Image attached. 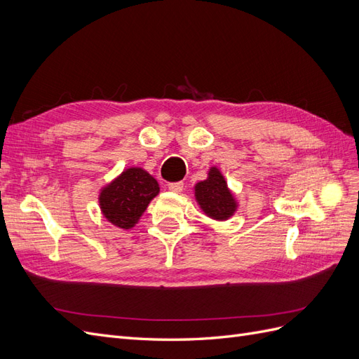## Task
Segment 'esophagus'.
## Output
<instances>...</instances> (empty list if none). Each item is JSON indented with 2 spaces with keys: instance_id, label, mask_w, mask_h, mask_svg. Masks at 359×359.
<instances>
[{
  "instance_id": "obj_1",
  "label": "esophagus",
  "mask_w": 359,
  "mask_h": 359,
  "mask_svg": "<svg viewBox=\"0 0 359 359\" xmlns=\"http://www.w3.org/2000/svg\"><path fill=\"white\" fill-rule=\"evenodd\" d=\"M168 189L170 191H173V193H180L184 189V184L182 182H169L168 184Z\"/></svg>"
}]
</instances>
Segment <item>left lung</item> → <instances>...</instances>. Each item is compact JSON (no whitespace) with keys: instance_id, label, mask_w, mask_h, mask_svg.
<instances>
[{"instance_id":"obj_1","label":"left lung","mask_w":359,"mask_h":359,"mask_svg":"<svg viewBox=\"0 0 359 359\" xmlns=\"http://www.w3.org/2000/svg\"><path fill=\"white\" fill-rule=\"evenodd\" d=\"M194 199L203 214L217 222L229 220L238 210V201L217 166H211L206 180L194 186Z\"/></svg>"}]
</instances>
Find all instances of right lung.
I'll list each match as a JSON object with an SVG mask.
<instances>
[{
  "mask_svg": "<svg viewBox=\"0 0 359 359\" xmlns=\"http://www.w3.org/2000/svg\"><path fill=\"white\" fill-rule=\"evenodd\" d=\"M158 191L157 180L145 169L127 168L100 189V211L119 229H133Z\"/></svg>",
  "mask_w": 359,
  "mask_h": 359,
  "instance_id": "add662e5",
  "label": "right lung"
}]
</instances>
